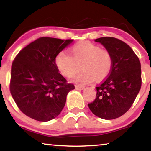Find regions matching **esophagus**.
I'll return each instance as SVG.
<instances>
[{
	"instance_id": "esophagus-1",
	"label": "esophagus",
	"mask_w": 151,
	"mask_h": 151,
	"mask_svg": "<svg viewBox=\"0 0 151 151\" xmlns=\"http://www.w3.org/2000/svg\"><path fill=\"white\" fill-rule=\"evenodd\" d=\"M75 88H76V89H77V90H83V89L85 88L84 86H81L79 85H75Z\"/></svg>"
}]
</instances>
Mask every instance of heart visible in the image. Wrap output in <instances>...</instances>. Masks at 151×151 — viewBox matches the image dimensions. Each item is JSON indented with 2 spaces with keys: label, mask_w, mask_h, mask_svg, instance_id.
I'll return each mask as SVG.
<instances>
[{
  "label": "heart",
  "mask_w": 151,
  "mask_h": 151,
  "mask_svg": "<svg viewBox=\"0 0 151 151\" xmlns=\"http://www.w3.org/2000/svg\"><path fill=\"white\" fill-rule=\"evenodd\" d=\"M55 65L61 75L67 78L72 76L81 65L82 71L76 73L72 81L83 85L105 79L111 71L112 58L109 51L100 46L83 41L73 45L69 54L65 51L58 53Z\"/></svg>",
  "instance_id": "heart-1"
}]
</instances>
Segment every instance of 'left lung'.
Here are the masks:
<instances>
[{
	"mask_svg": "<svg viewBox=\"0 0 151 151\" xmlns=\"http://www.w3.org/2000/svg\"><path fill=\"white\" fill-rule=\"evenodd\" d=\"M101 43L112 58L110 75L99 86L96 96L88 104L92 112L105 120L118 118L127 112L141 87L140 63L132 48L122 40L113 37H101Z\"/></svg>",
	"mask_w": 151,
	"mask_h": 151,
	"instance_id": "obj_1",
	"label": "left lung"
}]
</instances>
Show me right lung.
<instances>
[{
  "label": "right lung",
  "mask_w": 151,
  "mask_h": 151,
  "mask_svg": "<svg viewBox=\"0 0 151 151\" xmlns=\"http://www.w3.org/2000/svg\"><path fill=\"white\" fill-rule=\"evenodd\" d=\"M73 40L41 37L20 50L11 68L10 91L19 109L30 118L47 122L56 118L75 89L58 73L57 55Z\"/></svg>",
  "instance_id": "1"
}]
</instances>
